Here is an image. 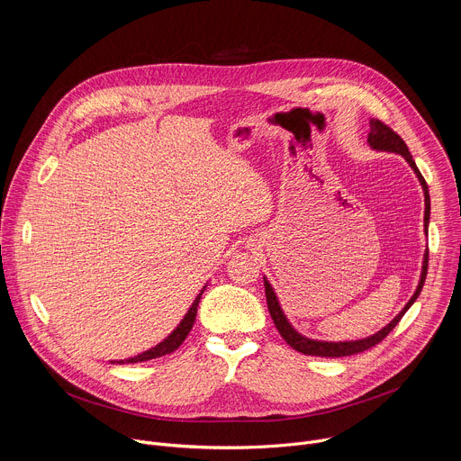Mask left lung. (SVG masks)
Returning <instances> with one entry per match:
<instances>
[{"instance_id": "8db88e82", "label": "left lung", "mask_w": 461, "mask_h": 461, "mask_svg": "<svg viewBox=\"0 0 461 461\" xmlns=\"http://www.w3.org/2000/svg\"><path fill=\"white\" fill-rule=\"evenodd\" d=\"M368 144L377 149V151H390V153H398L402 157H405V160L411 164V167L414 169V173L418 175L421 185H423V193H425V230L429 226V217H430V196H429V185L423 178V175L420 173L407 144L403 142V139L396 133V131L390 129L386 123H383L381 120L377 118H372L370 120V133H368ZM427 268H429V249L425 253V258H423V272H421V279H420V285H418V290L414 292L412 299L405 304V308L393 317V321H390L383 330H379L377 334H374L372 338H366V339H359V341H348V343H326V341H313V339H308V338H303L301 334H297L292 324L288 322V319L285 317L281 306H279V301H277V295L274 292V288L270 286V283L265 279V290H267V303H268V310H270V315L276 322V328L279 330L281 338L297 352L304 354V356H319V357H345V356H354V354H361L372 347H375L377 343H381L392 330L393 326H396L402 317L405 315V312L414 304V301L418 299V295L421 294V288L425 285V277H427Z\"/></svg>"}]
</instances>
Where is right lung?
<instances>
[{
    "mask_svg": "<svg viewBox=\"0 0 461 461\" xmlns=\"http://www.w3.org/2000/svg\"><path fill=\"white\" fill-rule=\"evenodd\" d=\"M204 292V290H203ZM203 292L196 295V299L193 301L191 308L187 310V313L184 315V319L180 321V324L175 328L173 334L167 336V339H164L160 345H157L155 348L148 350V352H142L135 357H129L125 359V363H139V361H149V359H157V357H162L166 354H171L175 352L182 343L184 339L187 338L189 330L193 328V322H194V317H196V308H199V303H201V297H203ZM118 363H123V361H118Z\"/></svg>",
    "mask_w": 461,
    "mask_h": 461,
    "instance_id": "right-lung-1",
    "label": "right lung"
}]
</instances>
